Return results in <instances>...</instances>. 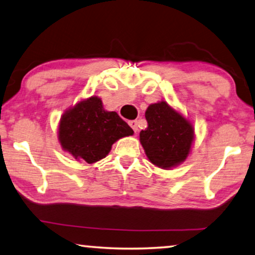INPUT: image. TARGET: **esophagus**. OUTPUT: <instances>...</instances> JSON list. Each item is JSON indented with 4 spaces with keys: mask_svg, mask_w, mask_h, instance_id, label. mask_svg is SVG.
<instances>
[{
    "mask_svg": "<svg viewBox=\"0 0 255 255\" xmlns=\"http://www.w3.org/2000/svg\"><path fill=\"white\" fill-rule=\"evenodd\" d=\"M129 126L131 127V129H132V130H134L135 132H137V130H138L137 121H136V120H131V121H129Z\"/></svg>",
    "mask_w": 255,
    "mask_h": 255,
    "instance_id": "34e87169",
    "label": "esophagus"
}]
</instances>
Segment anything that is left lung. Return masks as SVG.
Instances as JSON below:
<instances>
[{
    "mask_svg": "<svg viewBox=\"0 0 255 255\" xmlns=\"http://www.w3.org/2000/svg\"><path fill=\"white\" fill-rule=\"evenodd\" d=\"M147 128L139 132V142L151 164L172 169L183 164L195 143V127L189 118L160 101L145 111Z\"/></svg>",
    "mask_w": 255,
    "mask_h": 255,
    "instance_id": "left-lung-1",
    "label": "left lung"
}]
</instances>
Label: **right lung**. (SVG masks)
Returning a JSON list of instances; mask_svg holds the SVG:
<instances>
[{
  "label": "right lung",
  "instance_id": "obj_1",
  "mask_svg": "<svg viewBox=\"0 0 255 255\" xmlns=\"http://www.w3.org/2000/svg\"><path fill=\"white\" fill-rule=\"evenodd\" d=\"M134 130L115 111H106L100 97L83 98L60 117V147L77 160L95 164L105 158L120 138Z\"/></svg>",
  "mask_w": 255,
  "mask_h": 255
}]
</instances>
